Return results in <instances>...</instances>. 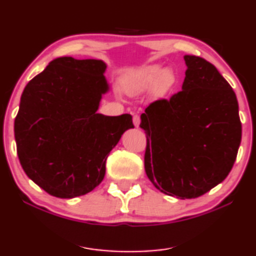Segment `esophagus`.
Instances as JSON below:
<instances>
[{"instance_id": "34e87169", "label": "esophagus", "mask_w": 256, "mask_h": 256, "mask_svg": "<svg viewBox=\"0 0 256 256\" xmlns=\"http://www.w3.org/2000/svg\"><path fill=\"white\" fill-rule=\"evenodd\" d=\"M133 124H134L136 128H139V125H140V117L138 116V114H134V116H133Z\"/></svg>"}]
</instances>
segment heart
Returning a JSON list of instances; mask_svg holds the SVG:
<instances>
[{"label": "heart", "mask_w": 256, "mask_h": 256, "mask_svg": "<svg viewBox=\"0 0 256 256\" xmlns=\"http://www.w3.org/2000/svg\"><path fill=\"white\" fill-rule=\"evenodd\" d=\"M178 81L175 72L168 70L161 64H154L142 70L138 74V76L133 78L128 86V92L138 90H152L159 87L161 90L166 92L170 89Z\"/></svg>", "instance_id": "obj_1"}]
</instances>
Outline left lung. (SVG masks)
<instances>
[{"label": "left lung", "mask_w": 256, "mask_h": 256, "mask_svg": "<svg viewBox=\"0 0 256 256\" xmlns=\"http://www.w3.org/2000/svg\"><path fill=\"white\" fill-rule=\"evenodd\" d=\"M182 90L150 104L142 114L145 172L156 189L180 200L196 198L222 183L241 142L236 96L217 68L184 56Z\"/></svg>", "instance_id": "8db88e82"}]
</instances>
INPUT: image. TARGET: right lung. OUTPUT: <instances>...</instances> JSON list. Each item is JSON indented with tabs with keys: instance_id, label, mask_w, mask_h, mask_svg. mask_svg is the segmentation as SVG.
Here are the masks:
<instances>
[{
	"instance_id": "right-lung-1",
	"label": "right lung",
	"mask_w": 256,
	"mask_h": 256,
	"mask_svg": "<svg viewBox=\"0 0 256 256\" xmlns=\"http://www.w3.org/2000/svg\"><path fill=\"white\" fill-rule=\"evenodd\" d=\"M103 60L60 56L22 94L15 140L25 174L50 195L74 198L103 181L106 161L132 116L97 114L110 90Z\"/></svg>"
}]
</instances>
